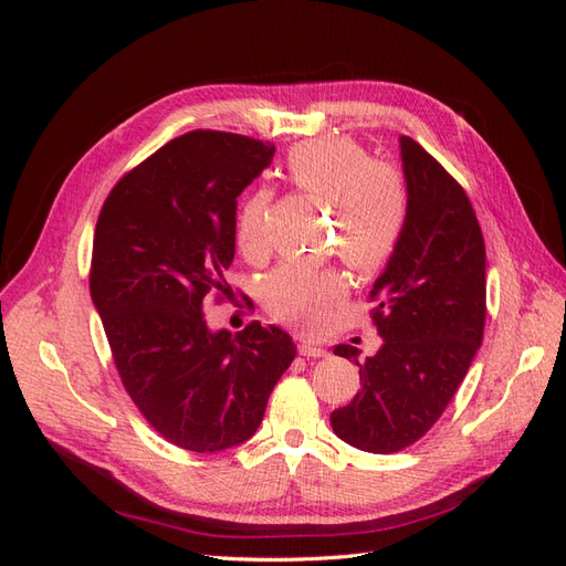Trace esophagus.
<instances>
[{
    "instance_id": "34e87169",
    "label": "esophagus",
    "mask_w": 566,
    "mask_h": 566,
    "mask_svg": "<svg viewBox=\"0 0 566 566\" xmlns=\"http://www.w3.org/2000/svg\"><path fill=\"white\" fill-rule=\"evenodd\" d=\"M300 354L306 356V358H321V356H325L328 352H325L323 347L312 345V342H302V345H300Z\"/></svg>"
}]
</instances>
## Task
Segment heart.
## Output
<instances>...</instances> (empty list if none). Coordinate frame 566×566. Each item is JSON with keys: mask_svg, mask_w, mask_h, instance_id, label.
<instances>
[{"mask_svg": "<svg viewBox=\"0 0 566 566\" xmlns=\"http://www.w3.org/2000/svg\"><path fill=\"white\" fill-rule=\"evenodd\" d=\"M287 177L300 191L333 208V245L358 271H375L399 248L408 217L406 184L397 169L375 163L370 153L345 136L304 142L290 150ZM269 193H254L238 217V248L248 260L266 250L264 217ZM345 283L333 269L283 264L266 273L262 302L266 312L300 331H316Z\"/></svg>", "mask_w": 566, "mask_h": 566, "instance_id": "1", "label": "heart"}]
</instances>
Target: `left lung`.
Instances as JSON below:
<instances>
[{
  "instance_id": "left-lung-1",
  "label": "left lung",
  "mask_w": 566,
  "mask_h": 566,
  "mask_svg": "<svg viewBox=\"0 0 566 566\" xmlns=\"http://www.w3.org/2000/svg\"><path fill=\"white\" fill-rule=\"evenodd\" d=\"M408 217L399 248L375 281L373 323L382 347L358 364L361 389L333 410V432L368 453L416 443L447 410L482 345L486 248L462 186L410 136H401Z\"/></svg>"
}]
</instances>
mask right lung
Here are the masks:
<instances>
[{"label":"right lung","mask_w":566,"mask_h":566,"mask_svg":"<svg viewBox=\"0 0 566 566\" xmlns=\"http://www.w3.org/2000/svg\"><path fill=\"white\" fill-rule=\"evenodd\" d=\"M273 153L241 134L188 132L119 179L96 221L90 290L119 380L186 451L248 441L297 354L276 325L214 333L202 314L231 290L238 196Z\"/></svg>","instance_id":"1"}]
</instances>
